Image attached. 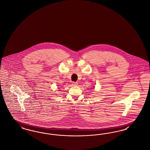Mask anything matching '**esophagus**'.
I'll return each instance as SVG.
<instances>
[{"label":"esophagus","mask_w":150,"mask_h":150,"mask_svg":"<svg viewBox=\"0 0 150 150\" xmlns=\"http://www.w3.org/2000/svg\"><path fill=\"white\" fill-rule=\"evenodd\" d=\"M78 83L77 82H75V81H73L72 83V85L73 86H77L78 85Z\"/></svg>","instance_id":"1"}]
</instances>
